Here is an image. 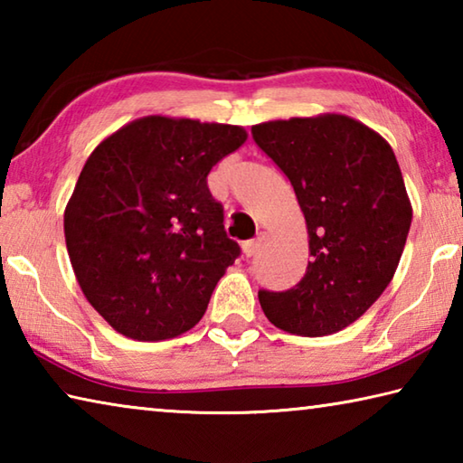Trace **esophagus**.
Wrapping results in <instances>:
<instances>
[{"mask_svg": "<svg viewBox=\"0 0 463 463\" xmlns=\"http://www.w3.org/2000/svg\"><path fill=\"white\" fill-rule=\"evenodd\" d=\"M265 241H268V234L260 232V237L242 245V253H245V257H255L261 250V247L265 245Z\"/></svg>", "mask_w": 463, "mask_h": 463, "instance_id": "34e87169", "label": "esophagus"}]
</instances>
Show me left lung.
I'll return each instance as SVG.
<instances>
[{
  "label": "left lung",
  "instance_id": "8db88e82",
  "mask_svg": "<svg viewBox=\"0 0 463 463\" xmlns=\"http://www.w3.org/2000/svg\"><path fill=\"white\" fill-rule=\"evenodd\" d=\"M253 138L284 171L307 221V273L286 292L260 289L271 325L325 336L364 315L394 278L412 206L392 146L343 114L255 124Z\"/></svg>",
  "mask_w": 463,
  "mask_h": 463
}]
</instances>
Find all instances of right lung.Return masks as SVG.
Instances as JSON below:
<instances>
[{
  "instance_id": "obj_1",
  "label": "right lung",
  "mask_w": 463,
  "mask_h": 463,
  "mask_svg": "<svg viewBox=\"0 0 463 463\" xmlns=\"http://www.w3.org/2000/svg\"><path fill=\"white\" fill-rule=\"evenodd\" d=\"M232 124L145 116L101 140L65 208L81 292L128 339H174L198 323L241 255L206 177L237 151Z\"/></svg>"
}]
</instances>
